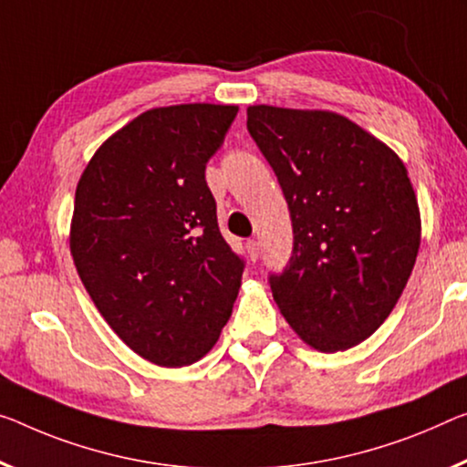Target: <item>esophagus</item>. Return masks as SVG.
<instances>
[{"instance_id": "1", "label": "esophagus", "mask_w": 467, "mask_h": 467, "mask_svg": "<svg viewBox=\"0 0 467 467\" xmlns=\"http://www.w3.org/2000/svg\"><path fill=\"white\" fill-rule=\"evenodd\" d=\"M246 253H248L250 261L254 263L258 258V242L256 240H246Z\"/></svg>"}]
</instances>
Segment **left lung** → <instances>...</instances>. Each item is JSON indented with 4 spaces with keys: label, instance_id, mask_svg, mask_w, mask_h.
I'll return each mask as SVG.
<instances>
[{
    "label": "left lung",
    "instance_id": "1",
    "mask_svg": "<svg viewBox=\"0 0 467 467\" xmlns=\"http://www.w3.org/2000/svg\"><path fill=\"white\" fill-rule=\"evenodd\" d=\"M246 114L292 217L290 265L269 279L279 311L319 353L353 348L392 313L420 253L405 164L338 112L254 104Z\"/></svg>",
    "mask_w": 467,
    "mask_h": 467
}]
</instances>
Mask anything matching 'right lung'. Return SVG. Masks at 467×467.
<instances>
[{
  "label": "right lung",
  "instance_id": "right-lung-1",
  "mask_svg": "<svg viewBox=\"0 0 467 467\" xmlns=\"http://www.w3.org/2000/svg\"><path fill=\"white\" fill-rule=\"evenodd\" d=\"M234 104L141 112L96 150L75 192L68 246L93 305L133 353L183 368L217 344L244 263L217 223L204 169Z\"/></svg>",
  "mask_w": 467,
  "mask_h": 467
}]
</instances>
